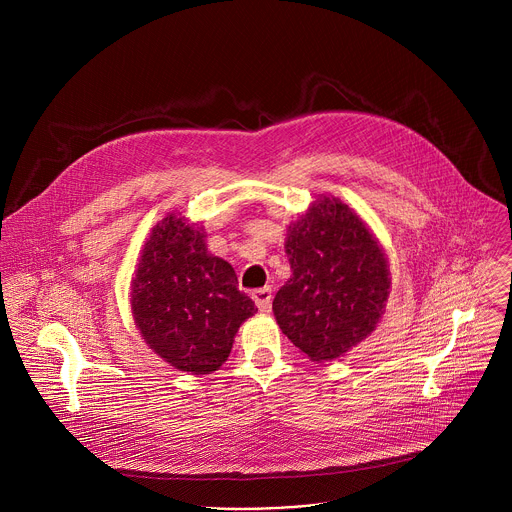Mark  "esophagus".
Returning <instances> with one entry per match:
<instances>
[{"instance_id": "esophagus-1", "label": "esophagus", "mask_w": 512, "mask_h": 512, "mask_svg": "<svg viewBox=\"0 0 512 512\" xmlns=\"http://www.w3.org/2000/svg\"><path fill=\"white\" fill-rule=\"evenodd\" d=\"M255 306L261 310V312H269L271 308V289L269 287H263V289H255L251 294Z\"/></svg>"}]
</instances>
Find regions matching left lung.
Segmentation results:
<instances>
[{
  "instance_id": "1",
  "label": "left lung",
  "mask_w": 512,
  "mask_h": 512,
  "mask_svg": "<svg viewBox=\"0 0 512 512\" xmlns=\"http://www.w3.org/2000/svg\"><path fill=\"white\" fill-rule=\"evenodd\" d=\"M291 277L277 291L281 332L314 362L336 360L381 322L391 271L367 223L346 202L320 196L287 227Z\"/></svg>"
}]
</instances>
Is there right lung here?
Listing matches in <instances>:
<instances>
[{"label":"right lung","instance_id":"add662e5","mask_svg":"<svg viewBox=\"0 0 512 512\" xmlns=\"http://www.w3.org/2000/svg\"><path fill=\"white\" fill-rule=\"evenodd\" d=\"M129 302L145 344L188 375L221 369L257 312L233 265L208 253L204 229L182 212L164 216L143 243Z\"/></svg>","mask_w":512,"mask_h":512}]
</instances>
